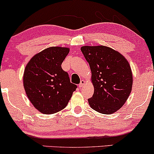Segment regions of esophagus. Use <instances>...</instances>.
I'll return each instance as SVG.
<instances>
[{
    "label": "esophagus",
    "instance_id": "1",
    "mask_svg": "<svg viewBox=\"0 0 154 154\" xmlns=\"http://www.w3.org/2000/svg\"><path fill=\"white\" fill-rule=\"evenodd\" d=\"M85 81L84 80V79L81 80L80 83L79 84V88H82V87L85 85Z\"/></svg>",
    "mask_w": 154,
    "mask_h": 154
}]
</instances>
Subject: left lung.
<instances>
[{
	"label": "left lung",
	"mask_w": 154,
	"mask_h": 154,
	"mask_svg": "<svg viewBox=\"0 0 154 154\" xmlns=\"http://www.w3.org/2000/svg\"><path fill=\"white\" fill-rule=\"evenodd\" d=\"M81 51L90 66L94 86L89 105L100 113H113L125 104L132 90L130 64L121 54L105 46H84Z\"/></svg>",
	"instance_id": "1"
}]
</instances>
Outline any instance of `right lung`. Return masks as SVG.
I'll list each match as a JSON object with an SVG mask.
<instances>
[{
	"instance_id": "1",
	"label": "right lung",
	"mask_w": 154,
	"mask_h": 154,
	"mask_svg": "<svg viewBox=\"0 0 154 154\" xmlns=\"http://www.w3.org/2000/svg\"><path fill=\"white\" fill-rule=\"evenodd\" d=\"M69 52L66 47L47 48L34 55L26 66L23 79L26 93L42 113H56L64 109L77 88L61 66Z\"/></svg>"
}]
</instances>
